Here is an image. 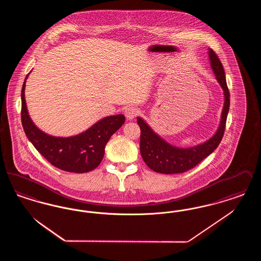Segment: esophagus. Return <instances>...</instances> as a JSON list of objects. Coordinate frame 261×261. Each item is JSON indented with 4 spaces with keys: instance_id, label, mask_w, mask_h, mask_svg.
<instances>
[{
    "instance_id": "1",
    "label": "esophagus",
    "mask_w": 261,
    "mask_h": 261,
    "mask_svg": "<svg viewBox=\"0 0 261 261\" xmlns=\"http://www.w3.org/2000/svg\"><path fill=\"white\" fill-rule=\"evenodd\" d=\"M124 114L126 119L132 120V119H134L136 117L137 114H138V110H137L136 108H134V107H129V108H127L125 110Z\"/></svg>"
}]
</instances>
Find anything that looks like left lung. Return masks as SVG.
I'll return each instance as SVG.
<instances>
[{
	"label": "left lung",
	"mask_w": 261,
	"mask_h": 261,
	"mask_svg": "<svg viewBox=\"0 0 261 261\" xmlns=\"http://www.w3.org/2000/svg\"><path fill=\"white\" fill-rule=\"evenodd\" d=\"M208 57L212 71L224 93L221 119L213 136L197 146L180 148L166 142L162 137L155 133L143 118L139 116L137 117V122L141 129V155L149 168L158 173H183L192 169L214 151L223 138L230 107V94L226 83L223 65L220 60L211 49H208Z\"/></svg>",
	"instance_id": "obj_1"
}]
</instances>
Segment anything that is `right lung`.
Returning <instances> with one entry per match:
<instances>
[{
  "label": "right lung",
  "mask_w": 261,
  "mask_h": 261,
  "mask_svg": "<svg viewBox=\"0 0 261 261\" xmlns=\"http://www.w3.org/2000/svg\"><path fill=\"white\" fill-rule=\"evenodd\" d=\"M29 73L21 90V122L28 140L50 164L62 170L85 173L95 169L102 161L107 143L124 123V115L103 117L75 136L49 135L34 124L27 111L24 90Z\"/></svg>",
  "instance_id": "obj_1"
}]
</instances>
